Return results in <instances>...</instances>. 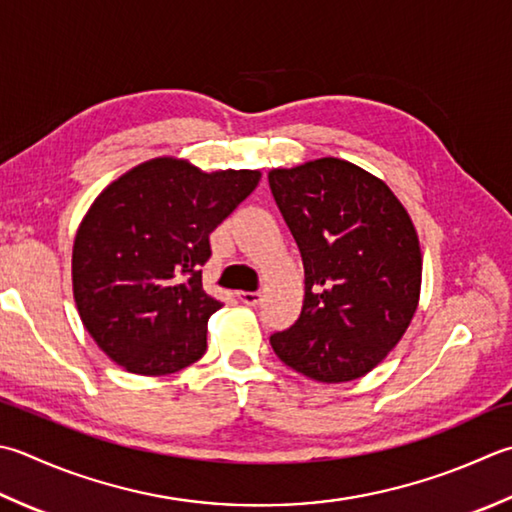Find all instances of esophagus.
I'll list each match as a JSON object with an SVG mask.
<instances>
[{"label": "esophagus", "instance_id": "obj_1", "mask_svg": "<svg viewBox=\"0 0 512 512\" xmlns=\"http://www.w3.org/2000/svg\"><path fill=\"white\" fill-rule=\"evenodd\" d=\"M237 297H239V302L246 306H257L259 302H262V293H248V290H239Z\"/></svg>", "mask_w": 512, "mask_h": 512}]
</instances>
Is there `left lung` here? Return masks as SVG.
<instances>
[{"label":"left lung","instance_id":"obj_1","mask_svg":"<svg viewBox=\"0 0 512 512\" xmlns=\"http://www.w3.org/2000/svg\"><path fill=\"white\" fill-rule=\"evenodd\" d=\"M268 184L304 262L297 322L275 355L315 382H353L404 337L419 304L422 250L408 210L346 159L273 168Z\"/></svg>","mask_w":512,"mask_h":512}]
</instances>
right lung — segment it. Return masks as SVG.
<instances>
[{
    "instance_id": "1",
    "label": "right lung",
    "mask_w": 512,
    "mask_h": 512,
    "mask_svg": "<svg viewBox=\"0 0 512 512\" xmlns=\"http://www.w3.org/2000/svg\"><path fill=\"white\" fill-rule=\"evenodd\" d=\"M259 170L204 173L186 159L130 168L90 204L73 244V295L95 344L128 373H177L206 353L222 308L202 286L208 235L257 188Z\"/></svg>"
}]
</instances>
